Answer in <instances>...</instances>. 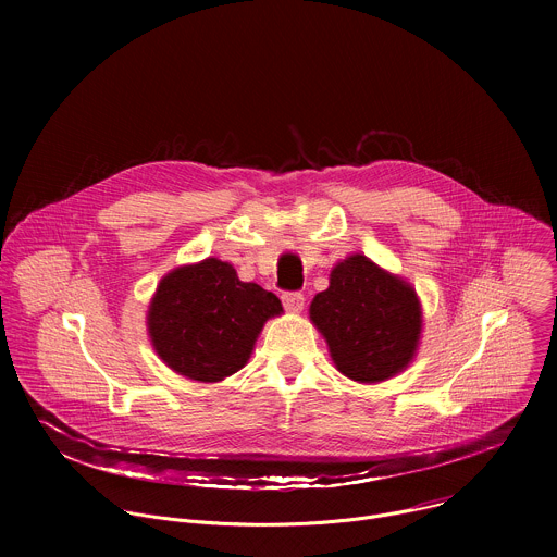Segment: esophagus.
Segmentation results:
<instances>
[{"label":"esophagus","mask_w":557,"mask_h":557,"mask_svg":"<svg viewBox=\"0 0 557 557\" xmlns=\"http://www.w3.org/2000/svg\"><path fill=\"white\" fill-rule=\"evenodd\" d=\"M304 301H306V297H304L301 293H297V290L282 295V304H284V308H286L288 312H301Z\"/></svg>","instance_id":"34e87169"}]
</instances>
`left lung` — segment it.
<instances>
[{
	"label": "left lung",
	"mask_w": 557,
	"mask_h": 557,
	"mask_svg": "<svg viewBox=\"0 0 557 557\" xmlns=\"http://www.w3.org/2000/svg\"><path fill=\"white\" fill-rule=\"evenodd\" d=\"M310 320L342 374L379 383L414 359L423 312L406 280L355 253L331 271V286L314 295Z\"/></svg>",
	"instance_id": "obj_1"
}]
</instances>
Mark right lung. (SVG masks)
<instances>
[{
    "label": "right lung",
    "instance_id": "obj_1",
    "mask_svg": "<svg viewBox=\"0 0 557 557\" xmlns=\"http://www.w3.org/2000/svg\"><path fill=\"white\" fill-rule=\"evenodd\" d=\"M280 312L282 301L273 293L240 282L228 262L207 258L161 280L147 310V331L174 372L215 383L245 368L260 331Z\"/></svg>",
    "mask_w": 557,
    "mask_h": 557
}]
</instances>
